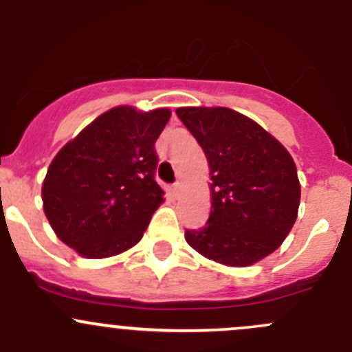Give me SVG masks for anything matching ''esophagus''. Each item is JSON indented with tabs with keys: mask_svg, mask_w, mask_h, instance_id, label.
Here are the masks:
<instances>
[{
	"mask_svg": "<svg viewBox=\"0 0 352 352\" xmlns=\"http://www.w3.org/2000/svg\"><path fill=\"white\" fill-rule=\"evenodd\" d=\"M180 190V182H175V184H172V192L173 194H177Z\"/></svg>",
	"mask_w": 352,
	"mask_h": 352,
	"instance_id": "34e87169",
	"label": "esophagus"
}]
</instances>
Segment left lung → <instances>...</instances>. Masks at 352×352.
Returning <instances> with one entry per match:
<instances>
[{
	"label": "left lung",
	"instance_id": "obj_1",
	"mask_svg": "<svg viewBox=\"0 0 352 352\" xmlns=\"http://www.w3.org/2000/svg\"><path fill=\"white\" fill-rule=\"evenodd\" d=\"M211 170V212L204 226L186 230L194 250L211 261L245 267L272 254L296 221V165L278 140L243 113L225 107H184Z\"/></svg>",
	"mask_w": 352,
	"mask_h": 352
}]
</instances>
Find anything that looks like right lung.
<instances>
[{
	"instance_id": "add662e5",
	"label": "right lung",
	"mask_w": 352,
	"mask_h": 352,
	"mask_svg": "<svg viewBox=\"0 0 352 352\" xmlns=\"http://www.w3.org/2000/svg\"><path fill=\"white\" fill-rule=\"evenodd\" d=\"M168 109L102 113L49 165L42 201L56 235L88 258L117 255L136 245L158 206L155 143Z\"/></svg>"
}]
</instances>
